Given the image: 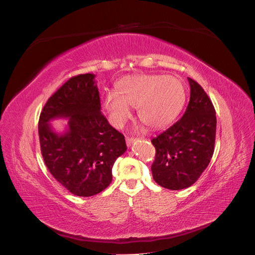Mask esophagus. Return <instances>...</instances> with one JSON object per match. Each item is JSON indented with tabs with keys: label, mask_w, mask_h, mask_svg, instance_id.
I'll use <instances>...</instances> for the list:
<instances>
[{
	"label": "esophagus",
	"mask_w": 255,
	"mask_h": 255,
	"mask_svg": "<svg viewBox=\"0 0 255 255\" xmlns=\"http://www.w3.org/2000/svg\"><path fill=\"white\" fill-rule=\"evenodd\" d=\"M126 141H127V144L129 146V145H132L133 142L135 141V138L134 137H127Z\"/></svg>",
	"instance_id": "34e87169"
}]
</instances>
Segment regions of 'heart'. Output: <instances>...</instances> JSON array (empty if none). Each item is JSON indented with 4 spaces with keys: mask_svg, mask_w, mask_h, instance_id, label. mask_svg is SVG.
<instances>
[{
    "mask_svg": "<svg viewBox=\"0 0 255 255\" xmlns=\"http://www.w3.org/2000/svg\"><path fill=\"white\" fill-rule=\"evenodd\" d=\"M185 101L182 82L172 75L134 74L116 84V92H107L102 105L113 126L121 128L137 107L139 119L151 128H163L176 118Z\"/></svg>",
    "mask_w": 255,
    "mask_h": 255,
    "instance_id": "heart-1",
    "label": "heart"
}]
</instances>
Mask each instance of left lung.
<instances>
[{
	"label": "left lung",
	"instance_id": "8db88e82",
	"mask_svg": "<svg viewBox=\"0 0 255 255\" xmlns=\"http://www.w3.org/2000/svg\"><path fill=\"white\" fill-rule=\"evenodd\" d=\"M190 99L183 117L153 138L155 159L151 170L159 186L180 190L194 184L214 154L216 112L204 89L188 78Z\"/></svg>",
	"mask_w": 255,
	"mask_h": 255
}]
</instances>
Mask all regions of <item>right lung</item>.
Here are the masks:
<instances>
[{
	"label": "right lung",
	"instance_id": "add662e5",
	"mask_svg": "<svg viewBox=\"0 0 255 255\" xmlns=\"http://www.w3.org/2000/svg\"><path fill=\"white\" fill-rule=\"evenodd\" d=\"M95 74L68 80L48 102L38 123L45 166L71 194L91 197L113 180L115 160L127 151L125 136L101 114ZM68 119L66 129L56 132L49 122Z\"/></svg>",
	"mask_w": 255,
	"mask_h": 255
}]
</instances>
